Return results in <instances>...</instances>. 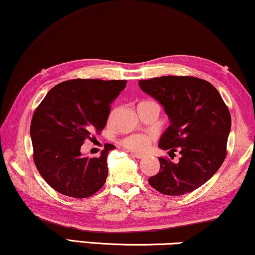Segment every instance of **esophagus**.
Listing matches in <instances>:
<instances>
[{
  "instance_id": "obj_1",
  "label": "esophagus",
  "mask_w": 255,
  "mask_h": 255,
  "mask_svg": "<svg viewBox=\"0 0 255 255\" xmlns=\"http://www.w3.org/2000/svg\"><path fill=\"white\" fill-rule=\"evenodd\" d=\"M130 155H132L133 157H136V158H142L143 155L142 154H139V153H134V152H131Z\"/></svg>"
}]
</instances>
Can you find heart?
Segmentation results:
<instances>
[{"label":"heart","mask_w":255,"mask_h":255,"mask_svg":"<svg viewBox=\"0 0 255 255\" xmlns=\"http://www.w3.org/2000/svg\"><path fill=\"white\" fill-rule=\"evenodd\" d=\"M150 101H143L141 103H148ZM153 136L147 135V134H141V133H135L131 134L123 138L120 141V145L123 146L124 148L134 150V152H143L148 148L150 142H152Z\"/></svg>","instance_id":"heart-1"}]
</instances>
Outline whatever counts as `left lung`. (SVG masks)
Wrapping results in <instances>:
<instances>
[{"mask_svg":"<svg viewBox=\"0 0 255 255\" xmlns=\"http://www.w3.org/2000/svg\"><path fill=\"white\" fill-rule=\"evenodd\" d=\"M145 93L164 107L171 124L158 146L178 162L158 157L160 171L148 178L162 194L183 195L214 176L227 156L231 116L219 91L207 80L191 76H163L139 80Z\"/></svg>","mask_w":255,"mask_h":255,"instance_id":"left-lung-1","label":"left lung"}]
</instances>
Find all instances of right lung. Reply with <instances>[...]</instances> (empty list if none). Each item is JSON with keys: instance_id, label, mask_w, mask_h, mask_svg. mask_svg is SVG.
<instances>
[{"instance_id": "1", "label": "right lung", "mask_w": 255, "mask_h": 255, "mask_svg": "<svg viewBox=\"0 0 255 255\" xmlns=\"http://www.w3.org/2000/svg\"><path fill=\"white\" fill-rule=\"evenodd\" d=\"M127 80L71 79L54 86L36 107L31 122L33 160L42 178L61 194L83 199L105 185V147L99 157H85L80 147L105 128L110 106Z\"/></svg>"}]
</instances>
